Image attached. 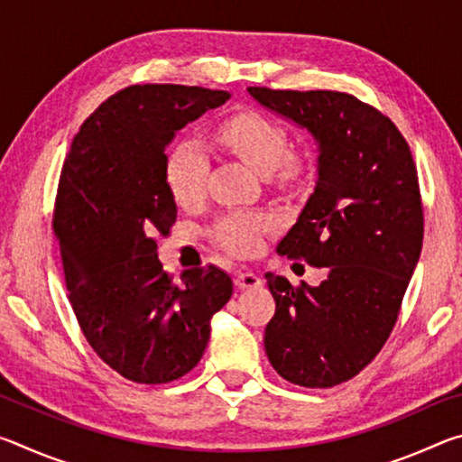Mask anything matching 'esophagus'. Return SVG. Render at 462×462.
I'll use <instances>...</instances> for the list:
<instances>
[{"label":"esophagus","mask_w":462,"mask_h":462,"mask_svg":"<svg viewBox=\"0 0 462 462\" xmlns=\"http://www.w3.org/2000/svg\"><path fill=\"white\" fill-rule=\"evenodd\" d=\"M236 285L240 289H256V287L263 285V279L253 271H245V273H238V275H236Z\"/></svg>","instance_id":"1"}]
</instances>
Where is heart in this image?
Listing matches in <instances>:
<instances>
[{"mask_svg": "<svg viewBox=\"0 0 462 462\" xmlns=\"http://www.w3.org/2000/svg\"><path fill=\"white\" fill-rule=\"evenodd\" d=\"M216 140L261 175H277L283 183L303 175V162L287 154L285 130L256 112H240L226 118L216 130ZM209 173L208 154L198 143L177 144L167 156V185L173 199L191 208L206 195ZM273 226L267 214H232L217 224L216 240L236 254L254 253L263 232Z\"/></svg>", "mask_w": 462, "mask_h": 462, "instance_id": "heart-1", "label": "heart"}]
</instances>
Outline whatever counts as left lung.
<instances>
[{
    "instance_id": "1",
    "label": "left lung",
    "mask_w": 462,
    "mask_h": 462,
    "mask_svg": "<svg viewBox=\"0 0 462 462\" xmlns=\"http://www.w3.org/2000/svg\"><path fill=\"white\" fill-rule=\"evenodd\" d=\"M248 93L314 138V193L277 250L328 267L318 287L264 275L277 306L264 350L289 383L334 387L361 373L395 326L424 238L418 171L395 124L348 93Z\"/></svg>"
}]
</instances>
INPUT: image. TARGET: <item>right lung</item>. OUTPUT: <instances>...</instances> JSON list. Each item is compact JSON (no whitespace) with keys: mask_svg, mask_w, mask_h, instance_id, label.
<instances>
[{"mask_svg":"<svg viewBox=\"0 0 462 462\" xmlns=\"http://www.w3.org/2000/svg\"><path fill=\"white\" fill-rule=\"evenodd\" d=\"M228 99V91L206 88L132 85L83 122L62 165L52 228L69 301L101 361L134 383L189 373L208 346L212 316L232 297V279L216 264L175 283L154 240L177 220L167 146Z\"/></svg>","mask_w":462,"mask_h":462,"instance_id":"1","label":"right lung"}]
</instances>
